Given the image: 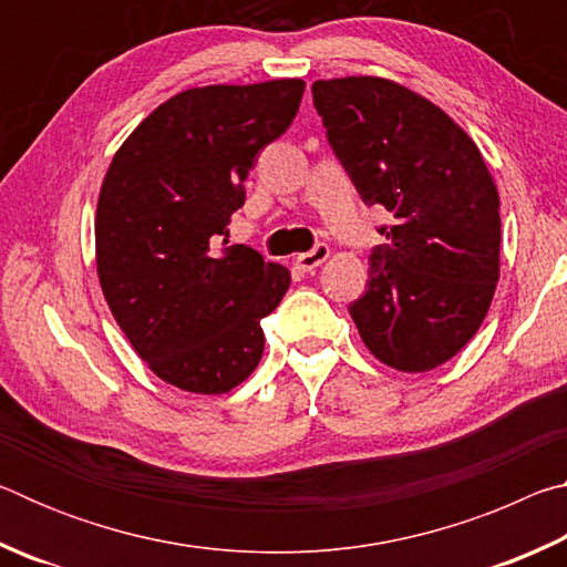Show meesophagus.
Instances as JSON below:
<instances>
[{"label":"esophagus","instance_id":"34e87169","mask_svg":"<svg viewBox=\"0 0 567 567\" xmlns=\"http://www.w3.org/2000/svg\"><path fill=\"white\" fill-rule=\"evenodd\" d=\"M330 257V247L328 245H315L310 252H302V255H297V260H295V265L300 267L302 272H312L315 267H320L324 260H328Z\"/></svg>","mask_w":567,"mask_h":567}]
</instances>
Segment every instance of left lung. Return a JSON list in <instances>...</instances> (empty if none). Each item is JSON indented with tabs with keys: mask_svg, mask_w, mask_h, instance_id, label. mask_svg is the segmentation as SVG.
<instances>
[{
	"mask_svg": "<svg viewBox=\"0 0 567 567\" xmlns=\"http://www.w3.org/2000/svg\"><path fill=\"white\" fill-rule=\"evenodd\" d=\"M328 142L362 203L395 217L372 247L368 290L350 305L380 362L425 372L465 348L501 277V197L473 140L382 76L312 84Z\"/></svg>",
	"mask_w": 567,
	"mask_h": 567,
	"instance_id": "1",
	"label": "left lung"
}]
</instances>
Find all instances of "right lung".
I'll return each instance as SVG.
<instances>
[{"label":"right lung","instance_id":"add662e5","mask_svg":"<svg viewBox=\"0 0 567 567\" xmlns=\"http://www.w3.org/2000/svg\"><path fill=\"white\" fill-rule=\"evenodd\" d=\"M302 92V80L179 92L104 175L94 223L104 300L150 370L179 390L223 395L262 358L260 320L290 272L247 245H217L257 152L290 127Z\"/></svg>","mask_w":567,"mask_h":567}]
</instances>
